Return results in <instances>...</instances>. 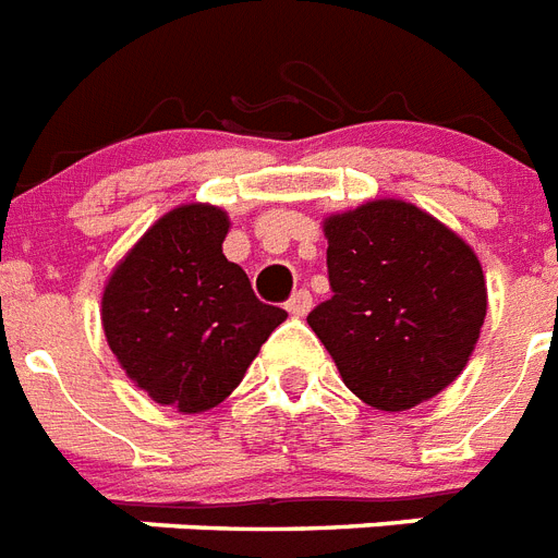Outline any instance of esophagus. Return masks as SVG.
<instances>
[{
    "mask_svg": "<svg viewBox=\"0 0 558 558\" xmlns=\"http://www.w3.org/2000/svg\"><path fill=\"white\" fill-rule=\"evenodd\" d=\"M311 305H314V300H311V293L307 291H296L291 296V300H288V314L291 316H305L307 311H311Z\"/></svg>",
    "mask_w": 558,
    "mask_h": 558,
    "instance_id": "34e87169",
    "label": "esophagus"
}]
</instances>
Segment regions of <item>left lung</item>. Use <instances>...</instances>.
Here are the masks:
<instances>
[{"mask_svg":"<svg viewBox=\"0 0 558 558\" xmlns=\"http://www.w3.org/2000/svg\"><path fill=\"white\" fill-rule=\"evenodd\" d=\"M333 296L307 314L342 383L405 412L458 380L487 316V279L456 230L400 198L325 216Z\"/></svg>","mask_w":558,"mask_h":558,"instance_id":"8db88e82","label":"left lung"}]
</instances>
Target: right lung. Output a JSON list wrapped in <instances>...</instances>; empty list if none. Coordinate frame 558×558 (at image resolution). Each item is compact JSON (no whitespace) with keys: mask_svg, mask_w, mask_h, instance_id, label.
I'll return each mask as SVG.
<instances>
[{"mask_svg":"<svg viewBox=\"0 0 558 558\" xmlns=\"http://www.w3.org/2000/svg\"><path fill=\"white\" fill-rule=\"evenodd\" d=\"M230 216L181 204L160 216L106 279L102 333L120 368L155 403L207 412L244 380L262 342L288 319L256 300L221 244Z\"/></svg>","mask_w":558,"mask_h":558,"instance_id":"right-lung-1","label":"right lung"}]
</instances>
